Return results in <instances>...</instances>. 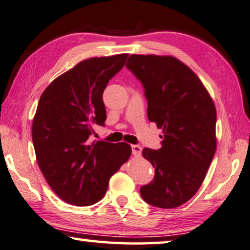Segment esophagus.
I'll list each match as a JSON object with an SVG mask.
<instances>
[{"label": "esophagus", "mask_w": 250, "mask_h": 250, "mask_svg": "<svg viewBox=\"0 0 250 250\" xmlns=\"http://www.w3.org/2000/svg\"><path fill=\"white\" fill-rule=\"evenodd\" d=\"M142 149H143V148H142V147H141L140 145H132V152H133L134 156H136V157L141 156Z\"/></svg>", "instance_id": "obj_1"}]
</instances>
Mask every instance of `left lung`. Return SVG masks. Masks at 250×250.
<instances>
[{
	"label": "left lung",
	"mask_w": 250,
	"mask_h": 250,
	"mask_svg": "<svg viewBox=\"0 0 250 250\" xmlns=\"http://www.w3.org/2000/svg\"><path fill=\"white\" fill-rule=\"evenodd\" d=\"M126 66L143 83L147 116L164 134L161 148L142 152L155 177L141 195L155 207L176 208L197 193L215 155L214 101L198 76L174 56L132 54Z\"/></svg>",
	"instance_id": "1"
}]
</instances>
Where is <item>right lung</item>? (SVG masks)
Instances as JSON below:
<instances>
[{"instance_id":"right-lung-1","label":"right lung","mask_w":250,"mask_h":250,"mask_svg":"<svg viewBox=\"0 0 250 250\" xmlns=\"http://www.w3.org/2000/svg\"><path fill=\"white\" fill-rule=\"evenodd\" d=\"M128 54L92 57L52 82L33 118L36 161L53 191L71 205L89 206L104 197L109 178L128 161L127 143H89L94 125H104L103 92Z\"/></svg>"}]
</instances>
